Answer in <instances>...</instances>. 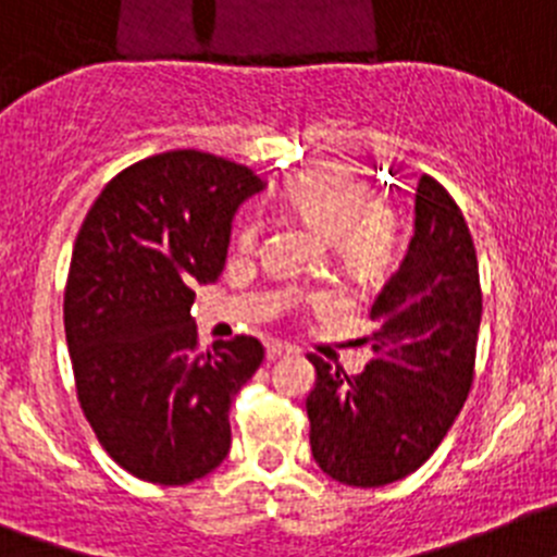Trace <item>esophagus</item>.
I'll return each mask as SVG.
<instances>
[{
	"label": "esophagus",
	"instance_id": "esophagus-1",
	"mask_svg": "<svg viewBox=\"0 0 557 557\" xmlns=\"http://www.w3.org/2000/svg\"><path fill=\"white\" fill-rule=\"evenodd\" d=\"M290 352H294V347H290V344H283V341H272V344L267 347L269 360L285 358V355H290Z\"/></svg>",
	"mask_w": 557,
	"mask_h": 557
}]
</instances>
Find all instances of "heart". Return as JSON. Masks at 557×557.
I'll list each match as a JSON object with an SVG mask.
<instances>
[{
	"label": "heart",
	"instance_id": "obj_1",
	"mask_svg": "<svg viewBox=\"0 0 557 557\" xmlns=\"http://www.w3.org/2000/svg\"><path fill=\"white\" fill-rule=\"evenodd\" d=\"M285 199L310 230L333 242L335 252L355 267H374L394 247V213L349 169L322 166L297 174ZM258 233L260 219L252 216L242 230L244 247H252Z\"/></svg>",
	"mask_w": 557,
	"mask_h": 557
}]
</instances>
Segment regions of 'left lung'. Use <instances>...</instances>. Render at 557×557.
I'll return each mask as SVG.
<instances>
[{
    "label": "left lung",
    "instance_id": "left-lung-1",
    "mask_svg": "<svg viewBox=\"0 0 557 557\" xmlns=\"http://www.w3.org/2000/svg\"><path fill=\"white\" fill-rule=\"evenodd\" d=\"M374 358L344 374L319 355L305 399L310 449L324 474L355 488H380L416 472L463 408L474 377L480 269L472 235L444 185L422 174L413 235L397 272L372 305Z\"/></svg>",
    "mask_w": 557,
    "mask_h": 557
}]
</instances>
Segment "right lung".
Here are the masks:
<instances>
[{
    "mask_svg": "<svg viewBox=\"0 0 557 557\" xmlns=\"http://www.w3.org/2000/svg\"><path fill=\"white\" fill-rule=\"evenodd\" d=\"M252 169L177 149L110 180L77 233L63 322L99 444L138 480L185 485L230 453V405L263 363L252 335L197 347L191 305L224 269Z\"/></svg>",
    "mask_w": 557,
    "mask_h": 557,
    "instance_id": "right-lung-1",
    "label": "right lung"
}]
</instances>
